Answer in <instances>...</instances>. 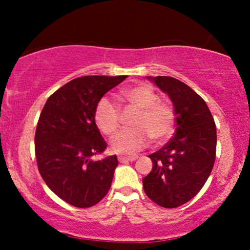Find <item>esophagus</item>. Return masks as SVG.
Wrapping results in <instances>:
<instances>
[{"instance_id":"1","label":"esophagus","mask_w":250,"mask_h":250,"mask_svg":"<svg viewBox=\"0 0 250 250\" xmlns=\"http://www.w3.org/2000/svg\"><path fill=\"white\" fill-rule=\"evenodd\" d=\"M137 159V156H125V155H120L119 157H117V160H119L121 163H125V162H133L135 160Z\"/></svg>"}]
</instances>
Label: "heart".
Segmentation results:
<instances>
[{"label":"heart","instance_id":"1","mask_svg":"<svg viewBox=\"0 0 250 250\" xmlns=\"http://www.w3.org/2000/svg\"><path fill=\"white\" fill-rule=\"evenodd\" d=\"M122 99L139 110L130 129L119 133L111 141L116 153L134 154L148 146L149 139L161 143L171 136L175 125V113L170 104L159 101L157 94L146 84L123 89ZM94 121L102 134L111 136L120 127V110L108 97H102L94 110Z\"/></svg>","mask_w":250,"mask_h":250}]
</instances>
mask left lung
Here are the masks:
<instances>
[{
	"instance_id": "1",
	"label": "left lung",
	"mask_w": 250,
	"mask_h": 250,
	"mask_svg": "<svg viewBox=\"0 0 250 250\" xmlns=\"http://www.w3.org/2000/svg\"><path fill=\"white\" fill-rule=\"evenodd\" d=\"M148 79L173 102L176 130L170 141L148 156L153 169L143 177V189L156 205L176 208L199 193L213 170L216 125L205 100L186 83L170 76Z\"/></svg>"
}]
</instances>
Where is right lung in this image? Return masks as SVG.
Segmentation results:
<instances>
[{
  "label": "right lung",
  "instance_id": "1",
  "mask_svg": "<svg viewBox=\"0 0 250 250\" xmlns=\"http://www.w3.org/2000/svg\"><path fill=\"white\" fill-rule=\"evenodd\" d=\"M127 76H82L51 94L35 133V155L42 179L60 199L77 208L99 203L110 189L116 155L93 161L107 143L94 110L107 91Z\"/></svg>",
  "mask_w": 250,
  "mask_h": 250
}]
</instances>
